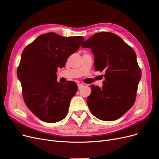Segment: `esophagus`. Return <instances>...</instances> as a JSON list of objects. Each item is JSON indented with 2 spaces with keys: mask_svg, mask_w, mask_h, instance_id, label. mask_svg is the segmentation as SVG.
Returning <instances> with one entry per match:
<instances>
[{
  "mask_svg": "<svg viewBox=\"0 0 159 159\" xmlns=\"http://www.w3.org/2000/svg\"><path fill=\"white\" fill-rule=\"evenodd\" d=\"M83 86H84V84L83 83H78V89H80Z\"/></svg>",
  "mask_w": 159,
  "mask_h": 159,
  "instance_id": "1",
  "label": "esophagus"
}]
</instances>
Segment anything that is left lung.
I'll return each instance as SVG.
<instances>
[{"mask_svg":"<svg viewBox=\"0 0 159 159\" xmlns=\"http://www.w3.org/2000/svg\"><path fill=\"white\" fill-rule=\"evenodd\" d=\"M91 49L96 70H105L102 88L92 85L87 104L97 118L114 121L134 104L141 71L134 50L118 35L110 32L94 34L82 45Z\"/></svg>","mask_w":159,"mask_h":159,"instance_id":"1","label":"left lung"}]
</instances>
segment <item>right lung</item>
Wrapping results in <instances>:
<instances>
[{
	"label": "right lung",
	"mask_w": 159,
	"mask_h": 159,
	"mask_svg": "<svg viewBox=\"0 0 159 159\" xmlns=\"http://www.w3.org/2000/svg\"><path fill=\"white\" fill-rule=\"evenodd\" d=\"M84 40L82 36L66 38L50 32L39 35L22 52L17 75L24 100L42 121L58 122L67 114L77 84L73 81L57 83L56 73Z\"/></svg>",
	"instance_id": "add662e5"
}]
</instances>
